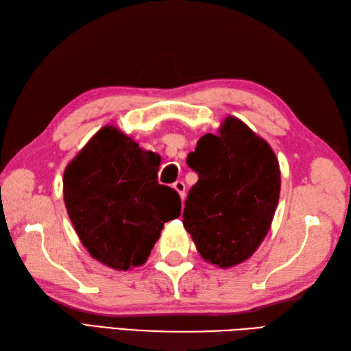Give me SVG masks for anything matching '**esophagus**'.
<instances>
[{
	"label": "esophagus",
	"mask_w": 351,
	"mask_h": 351,
	"mask_svg": "<svg viewBox=\"0 0 351 351\" xmlns=\"http://www.w3.org/2000/svg\"><path fill=\"white\" fill-rule=\"evenodd\" d=\"M173 188L178 191V194L181 195V199L184 200V199H185V184H184L182 181H176V182L173 184Z\"/></svg>",
	"instance_id": "esophagus-1"
}]
</instances>
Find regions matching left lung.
Returning <instances> with one entry per match:
<instances>
[{"label":"left lung","mask_w":351,"mask_h":351,"mask_svg":"<svg viewBox=\"0 0 351 351\" xmlns=\"http://www.w3.org/2000/svg\"><path fill=\"white\" fill-rule=\"evenodd\" d=\"M186 165L199 175L185 200L182 223L200 255L234 267L263 243L280 194V169L271 147L228 115L218 134L206 133Z\"/></svg>","instance_id":"obj_1"}]
</instances>
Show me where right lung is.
<instances>
[{"label":"right lung","instance_id":"obj_1","mask_svg":"<svg viewBox=\"0 0 351 351\" xmlns=\"http://www.w3.org/2000/svg\"><path fill=\"white\" fill-rule=\"evenodd\" d=\"M160 156L105 125L66 166L64 199L83 246L99 263L125 271L145 264L181 199L160 185Z\"/></svg>","mask_w":351,"mask_h":351}]
</instances>
